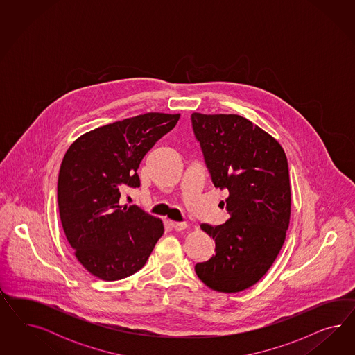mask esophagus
<instances>
[{"label": "esophagus", "mask_w": 355, "mask_h": 355, "mask_svg": "<svg viewBox=\"0 0 355 355\" xmlns=\"http://www.w3.org/2000/svg\"><path fill=\"white\" fill-rule=\"evenodd\" d=\"M171 225H172L173 229L177 230V232L184 230V229L189 226L186 223H175V221H171Z\"/></svg>", "instance_id": "esophagus-1"}]
</instances>
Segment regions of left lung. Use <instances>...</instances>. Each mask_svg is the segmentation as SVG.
<instances>
[{
    "instance_id": "left-lung-1",
    "label": "left lung",
    "mask_w": 355,
    "mask_h": 355,
    "mask_svg": "<svg viewBox=\"0 0 355 355\" xmlns=\"http://www.w3.org/2000/svg\"><path fill=\"white\" fill-rule=\"evenodd\" d=\"M191 121L212 182L229 191L225 224L200 225L214 238L216 254L195 272L212 291H246L268 272L286 238V155L272 135L238 114L193 113Z\"/></svg>"
}]
</instances>
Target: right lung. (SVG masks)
Masks as SVG:
<instances>
[{
  "label": "right lung",
  "mask_w": 355,
  "mask_h": 355,
  "mask_svg": "<svg viewBox=\"0 0 355 355\" xmlns=\"http://www.w3.org/2000/svg\"><path fill=\"white\" fill-rule=\"evenodd\" d=\"M181 114L150 112L91 130L64 153L58 208L78 261L95 277L116 281L143 268L164 234L162 221L137 205H119L125 186L139 187L138 168Z\"/></svg>",
  "instance_id": "1"
}]
</instances>
